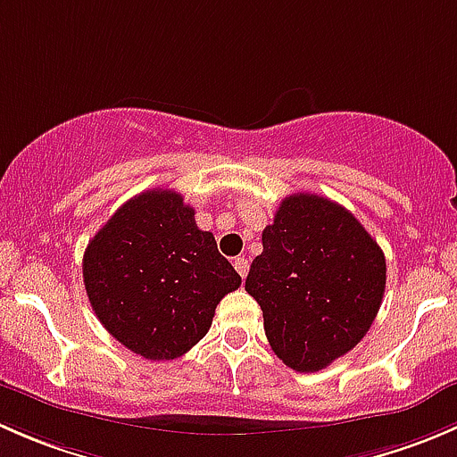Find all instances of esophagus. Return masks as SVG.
Here are the masks:
<instances>
[{
    "instance_id": "obj_1",
    "label": "esophagus",
    "mask_w": 457,
    "mask_h": 457,
    "mask_svg": "<svg viewBox=\"0 0 457 457\" xmlns=\"http://www.w3.org/2000/svg\"><path fill=\"white\" fill-rule=\"evenodd\" d=\"M234 267H237L238 276H241V278H245L247 270H250V262H247L245 256H238V258H234Z\"/></svg>"
}]
</instances>
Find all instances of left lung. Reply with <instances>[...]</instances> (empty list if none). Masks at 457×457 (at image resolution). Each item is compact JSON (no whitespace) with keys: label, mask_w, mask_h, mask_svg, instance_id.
I'll list each match as a JSON object with an SVG mask.
<instances>
[{"label":"left lung","mask_w":457,"mask_h":457,"mask_svg":"<svg viewBox=\"0 0 457 457\" xmlns=\"http://www.w3.org/2000/svg\"><path fill=\"white\" fill-rule=\"evenodd\" d=\"M386 283L385 254L361 220L318 195L285 196L262 229L245 292L262 310L276 356L314 373L370 331Z\"/></svg>","instance_id":"obj_1"}]
</instances>
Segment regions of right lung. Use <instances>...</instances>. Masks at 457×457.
I'll list each match as a JSON object with an SVG mask.
<instances>
[{"label": "right lung", "instance_id": "obj_1", "mask_svg": "<svg viewBox=\"0 0 457 457\" xmlns=\"http://www.w3.org/2000/svg\"><path fill=\"white\" fill-rule=\"evenodd\" d=\"M84 285L112 338L147 361H172L207 334L241 276L179 192L145 190L87 243Z\"/></svg>", "mask_w": 457, "mask_h": 457}]
</instances>
